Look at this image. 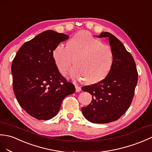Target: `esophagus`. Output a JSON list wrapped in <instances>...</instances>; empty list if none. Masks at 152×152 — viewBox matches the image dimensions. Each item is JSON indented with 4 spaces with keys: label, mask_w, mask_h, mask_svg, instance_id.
<instances>
[{
    "label": "esophagus",
    "mask_w": 152,
    "mask_h": 152,
    "mask_svg": "<svg viewBox=\"0 0 152 152\" xmlns=\"http://www.w3.org/2000/svg\"><path fill=\"white\" fill-rule=\"evenodd\" d=\"M75 87H76V92H77V93L80 92V91H81V90H82L81 87L77 86V85H75Z\"/></svg>",
    "instance_id": "1"
}]
</instances>
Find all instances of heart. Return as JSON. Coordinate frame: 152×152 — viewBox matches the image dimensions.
<instances>
[{
  "label": "heart",
  "instance_id": "heart-1",
  "mask_svg": "<svg viewBox=\"0 0 152 152\" xmlns=\"http://www.w3.org/2000/svg\"><path fill=\"white\" fill-rule=\"evenodd\" d=\"M53 59L61 75L69 71L75 59L76 66L70 72L72 78L87 84L105 79L113 64L111 48L86 31H81L69 40L68 46L60 44L53 51Z\"/></svg>",
  "mask_w": 152,
  "mask_h": 152
}]
</instances>
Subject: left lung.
Segmentation results:
<instances>
[{"label":"left lung","instance_id":"1","mask_svg":"<svg viewBox=\"0 0 152 152\" xmlns=\"http://www.w3.org/2000/svg\"><path fill=\"white\" fill-rule=\"evenodd\" d=\"M97 37H108L114 55L113 64L105 79L82 88L92 95V102L82 111L91 122L105 124L118 120L129 107L138 72L133 56L121 41L109 32H102Z\"/></svg>","mask_w":152,"mask_h":152}]
</instances>
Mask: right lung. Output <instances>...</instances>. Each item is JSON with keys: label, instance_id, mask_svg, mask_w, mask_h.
I'll return each instance as SVG.
<instances>
[{"label": "right lung", "instance_id": "1", "mask_svg": "<svg viewBox=\"0 0 152 152\" xmlns=\"http://www.w3.org/2000/svg\"><path fill=\"white\" fill-rule=\"evenodd\" d=\"M67 35L47 30L24 43L12 64L13 89L20 107L38 120L52 118L63 100L75 92L74 85L60 74L53 51Z\"/></svg>", "mask_w": 152, "mask_h": 152}]
</instances>
